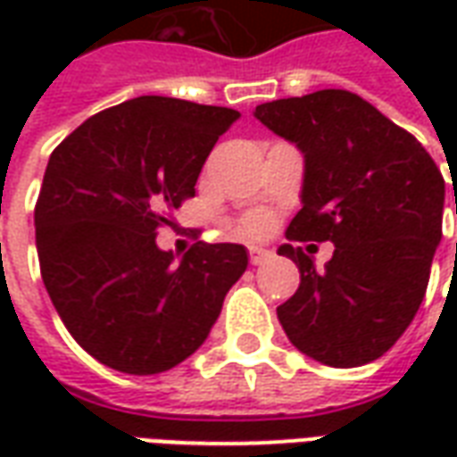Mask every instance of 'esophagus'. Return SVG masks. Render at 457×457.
<instances>
[{"label":"esophagus","mask_w":457,"mask_h":457,"mask_svg":"<svg viewBox=\"0 0 457 457\" xmlns=\"http://www.w3.org/2000/svg\"><path fill=\"white\" fill-rule=\"evenodd\" d=\"M267 257H269L267 249H262V247L249 249V264H254V267H257V264H262V262H264Z\"/></svg>","instance_id":"esophagus-1"}]
</instances>
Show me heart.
Wrapping results in <instances>:
<instances>
[{
  "mask_svg": "<svg viewBox=\"0 0 457 457\" xmlns=\"http://www.w3.org/2000/svg\"><path fill=\"white\" fill-rule=\"evenodd\" d=\"M262 228H264V218H259V215H249L239 222V232H245V235H254Z\"/></svg>",
  "mask_w": 457,
  "mask_h": 457,
  "instance_id": "1",
  "label": "heart"
}]
</instances>
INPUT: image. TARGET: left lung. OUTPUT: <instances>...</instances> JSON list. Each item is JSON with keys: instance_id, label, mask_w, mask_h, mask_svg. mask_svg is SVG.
Instances as JSON below:
<instances>
[{"instance_id": "8db88e82", "label": "left lung", "mask_w": 457, "mask_h": 457, "mask_svg": "<svg viewBox=\"0 0 457 457\" xmlns=\"http://www.w3.org/2000/svg\"><path fill=\"white\" fill-rule=\"evenodd\" d=\"M254 117L306 161L303 208L287 239L336 245L326 269L296 245L278 247L301 271L278 323L318 362H372L402 337L428 287L443 228L441 170L413 134L347 90L264 103Z\"/></svg>"}]
</instances>
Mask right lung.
<instances>
[{
  "label": "right lung",
  "instance_id": "obj_1",
  "mask_svg": "<svg viewBox=\"0 0 457 457\" xmlns=\"http://www.w3.org/2000/svg\"><path fill=\"white\" fill-rule=\"evenodd\" d=\"M237 110L144 95L93 114L51 154L36 203L46 291L75 343L117 372L159 374L205 343L247 269L242 245H156Z\"/></svg>",
  "mask_w": 457,
  "mask_h": 457
}]
</instances>
